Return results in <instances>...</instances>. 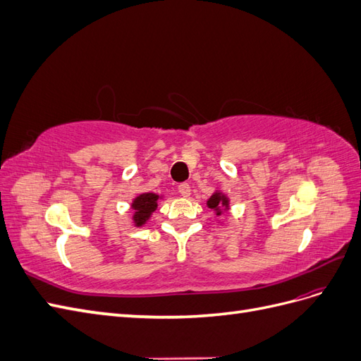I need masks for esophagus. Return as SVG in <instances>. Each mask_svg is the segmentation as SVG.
Wrapping results in <instances>:
<instances>
[{
	"mask_svg": "<svg viewBox=\"0 0 361 361\" xmlns=\"http://www.w3.org/2000/svg\"><path fill=\"white\" fill-rule=\"evenodd\" d=\"M178 190H179V194L182 195V197H190L191 187H190L188 183H180L179 187H178Z\"/></svg>",
	"mask_w": 361,
	"mask_h": 361,
	"instance_id": "1",
	"label": "esophagus"
}]
</instances>
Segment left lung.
<instances>
[{"label":"left lung","mask_w":361,"mask_h":361,"mask_svg":"<svg viewBox=\"0 0 361 361\" xmlns=\"http://www.w3.org/2000/svg\"><path fill=\"white\" fill-rule=\"evenodd\" d=\"M206 206L209 207L212 212H215L216 216H220L221 214H224V212L231 209V200H228L227 195L220 188H216L211 197L206 200ZM216 221L221 224L220 220H216Z\"/></svg>","instance_id":"left-lung-1"}]
</instances>
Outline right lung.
<instances>
[{"label":"right lung","instance_id":"1","mask_svg":"<svg viewBox=\"0 0 361 361\" xmlns=\"http://www.w3.org/2000/svg\"><path fill=\"white\" fill-rule=\"evenodd\" d=\"M164 195L155 192H141L130 202V209H133V223L135 227H143L149 220L152 214L157 211L158 200H162Z\"/></svg>","mask_w":361,"mask_h":361}]
</instances>
